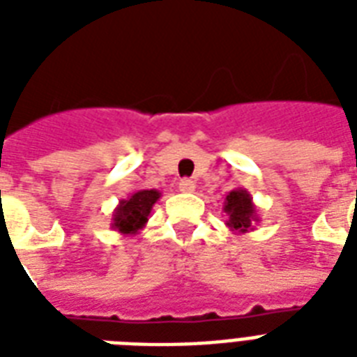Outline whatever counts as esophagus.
Wrapping results in <instances>:
<instances>
[{
  "instance_id": "obj_1",
  "label": "esophagus",
  "mask_w": 357,
  "mask_h": 357,
  "mask_svg": "<svg viewBox=\"0 0 357 357\" xmlns=\"http://www.w3.org/2000/svg\"><path fill=\"white\" fill-rule=\"evenodd\" d=\"M179 190H181V192H195L196 183L192 179H181V181H179Z\"/></svg>"
}]
</instances>
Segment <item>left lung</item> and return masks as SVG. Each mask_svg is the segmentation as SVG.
Segmentation results:
<instances>
[{
  "mask_svg": "<svg viewBox=\"0 0 357 357\" xmlns=\"http://www.w3.org/2000/svg\"><path fill=\"white\" fill-rule=\"evenodd\" d=\"M224 213L228 215L226 226L235 234H246L255 229V224L259 222L257 207H255L252 195L248 190L238 187L229 190L224 200Z\"/></svg>",
  "mask_w": 357,
  "mask_h": 357,
  "instance_id": "left-lung-1",
  "label": "left lung"
}]
</instances>
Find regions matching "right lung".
I'll return each instance as SVG.
<instances>
[{
	"label": "right lung",
	"mask_w": 357,
	"mask_h": 357,
	"mask_svg": "<svg viewBox=\"0 0 357 357\" xmlns=\"http://www.w3.org/2000/svg\"><path fill=\"white\" fill-rule=\"evenodd\" d=\"M159 198V190L142 189L129 195L126 200H120L113 211L111 228L122 235H137L146 226L151 209Z\"/></svg>",
	"instance_id": "right-lung-1"
}]
</instances>
